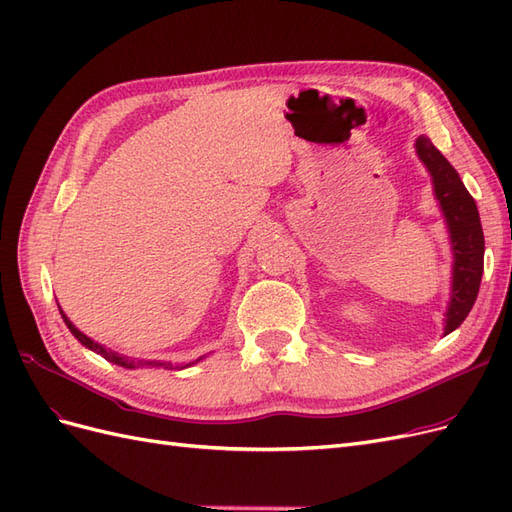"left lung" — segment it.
Here are the masks:
<instances>
[{
    "label": "left lung",
    "mask_w": 512,
    "mask_h": 512,
    "mask_svg": "<svg viewBox=\"0 0 512 512\" xmlns=\"http://www.w3.org/2000/svg\"><path fill=\"white\" fill-rule=\"evenodd\" d=\"M416 153L429 170L433 194L438 198L448 232H451V250L455 260L451 303H448L444 318V335H448L466 320L478 297L485 260V235L474 198L451 162L433 147L427 136L416 138Z\"/></svg>",
    "instance_id": "1"
}]
</instances>
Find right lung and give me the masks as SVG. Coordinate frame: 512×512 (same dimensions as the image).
<instances>
[{
  "mask_svg": "<svg viewBox=\"0 0 512 512\" xmlns=\"http://www.w3.org/2000/svg\"><path fill=\"white\" fill-rule=\"evenodd\" d=\"M59 307V305H57ZM59 314H61V318H64V322H66V327L70 329V333L79 339V342L85 346V348H89V350H94V352H98V354H102L106 361H111V363H117V365H121V367H128V369H134V367H143V365H147V367H164V369H173V363H160V361H134V359H128V356H121V354H117V352H113V350H106L104 346H100L98 342H94V339H89L85 333H81L79 329L74 327V324L68 320V316L61 312V307H59ZM192 365V363H190ZM188 367V365H185Z\"/></svg>",
  "mask_w": 512,
  "mask_h": 512,
  "instance_id": "obj_1",
  "label": "right lung"
}]
</instances>
